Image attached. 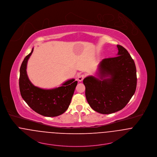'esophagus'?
<instances>
[{
    "label": "esophagus",
    "mask_w": 157,
    "mask_h": 157,
    "mask_svg": "<svg viewBox=\"0 0 157 157\" xmlns=\"http://www.w3.org/2000/svg\"><path fill=\"white\" fill-rule=\"evenodd\" d=\"M85 75H84V74L80 75H79V76L78 77V80L79 82H82V81L85 78Z\"/></svg>",
    "instance_id": "34e87169"
}]
</instances>
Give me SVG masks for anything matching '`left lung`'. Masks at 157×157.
I'll return each instance as SVG.
<instances>
[{"label":"left lung","mask_w":157,"mask_h":157,"mask_svg":"<svg viewBox=\"0 0 157 157\" xmlns=\"http://www.w3.org/2000/svg\"><path fill=\"white\" fill-rule=\"evenodd\" d=\"M117 56L102 60L98 78L88 76L83 80L86 98L90 107L102 114L122 110L135 93L136 67L128 51L117 45Z\"/></svg>","instance_id":"obj_1"}]
</instances>
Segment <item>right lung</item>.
<instances>
[{
    "label": "right lung",
    "mask_w": 157,
    "mask_h": 157,
    "mask_svg": "<svg viewBox=\"0 0 157 157\" xmlns=\"http://www.w3.org/2000/svg\"><path fill=\"white\" fill-rule=\"evenodd\" d=\"M33 51L24 59L20 70L19 87L23 99L29 106L38 114L55 117L63 114L68 108L77 81L72 78L62 86L52 89H44L33 85L29 79L27 63Z\"/></svg>",
    "instance_id": "add662e5"
}]
</instances>
